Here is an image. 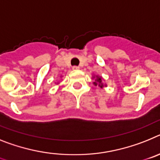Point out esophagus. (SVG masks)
Masks as SVG:
<instances>
[{
  "label": "esophagus",
  "mask_w": 160,
  "mask_h": 160,
  "mask_svg": "<svg viewBox=\"0 0 160 160\" xmlns=\"http://www.w3.org/2000/svg\"><path fill=\"white\" fill-rule=\"evenodd\" d=\"M80 68L78 66H73L72 67V70H79Z\"/></svg>",
  "instance_id": "obj_1"
}]
</instances>
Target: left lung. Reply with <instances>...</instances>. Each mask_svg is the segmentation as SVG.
I'll return each instance as SVG.
<instances>
[{
  "instance_id": "left-lung-1",
  "label": "left lung",
  "mask_w": 160,
  "mask_h": 160,
  "mask_svg": "<svg viewBox=\"0 0 160 160\" xmlns=\"http://www.w3.org/2000/svg\"><path fill=\"white\" fill-rule=\"evenodd\" d=\"M93 78H95V76H93ZM93 84H95L96 86L98 84V86H100L101 88H103L104 86H105V87H106V85H104L103 83H102V78H101V76H96L95 82H93Z\"/></svg>"
}]
</instances>
